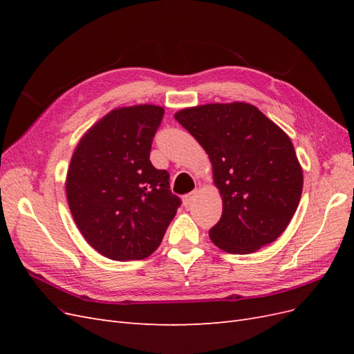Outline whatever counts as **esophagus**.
<instances>
[{"instance_id": "esophagus-1", "label": "esophagus", "mask_w": 354, "mask_h": 354, "mask_svg": "<svg viewBox=\"0 0 354 354\" xmlns=\"http://www.w3.org/2000/svg\"><path fill=\"white\" fill-rule=\"evenodd\" d=\"M196 195H198V190H194V192H190V194H187V195L183 196V203H185L186 208H189V207L192 205V203H194Z\"/></svg>"}]
</instances>
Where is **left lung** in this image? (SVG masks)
<instances>
[{
    "label": "left lung",
    "mask_w": 354,
    "mask_h": 354,
    "mask_svg": "<svg viewBox=\"0 0 354 354\" xmlns=\"http://www.w3.org/2000/svg\"><path fill=\"white\" fill-rule=\"evenodd\" d=\"M208 153L223 196L209 238L223 251L250 254L288 227L303 192L292 142L248 103H211L174 115Z\"/></svg>",
    "instance_id": "obj_1"
}]
</instances>
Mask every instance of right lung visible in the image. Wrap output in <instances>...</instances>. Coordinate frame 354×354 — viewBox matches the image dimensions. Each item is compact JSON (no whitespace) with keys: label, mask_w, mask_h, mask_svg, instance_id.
Segmentation results:
<instances>
[{"label":"right lung","mask_w":354,"mask_h":354,"mask_svg":"<svg viewBox=\"0 0 354 354\" xmlns=\"http://www.w3.org/2000/svg\"><path fill=\"white\" fill-rule=\"evenodd\" d=\"M164 109L138 104L109 112L84 134L72 155L66 196L93 248L111 260H142L156 251L181 199L169 174L151 159Z\"/></svg>","instance_id":"add662e5"}]
</instances>
